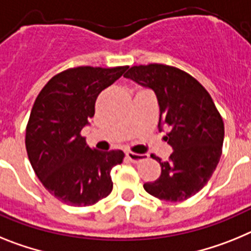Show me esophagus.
<instances>
[{
  "label": "esophagus",
  "instance_id": "esophagus-1",
  "mask_svg": "<svg viewBox=\"0 0 251 251\" xmlns=\"http://www.w3.org/2000/svg\"><path fill=\"white\" fill-rule=\"evenodd\" d=\"M126 158H127L131 163H140L147 159V155H144V154H136V152L132 151H127L126 152Z\"/></svg>",
  "mask_w": 251,
  "mask_h": 251
}]
</instances>
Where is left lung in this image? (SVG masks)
Listing matches in <instances>:
<instances>
[{"label":"left lung","instance_id":"1","mask_svg":"<svg viewBox=\"0 0 251 251\" xmlns=\"http://www.w3.org/2000/svg\"><path fill=\"white\" fill-rule=\"evenodd\" d=\"M156 95L165 141L174 149L168 162L156 155L162 174L144 189L164 201L188 200L212 177L222 154L225 127L210 93L195 77L177 67L151 63L134 65L124 74Z\"/></svg>","mask_w":251,"mask_h":251}]
</instances>
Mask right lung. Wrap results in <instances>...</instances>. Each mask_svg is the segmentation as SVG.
<instances>
[{"mask_svg": "<svg viewBox=\"0 0 251 251\" xmlns=\"http://www.w3.org/2000/svg\"><path fill=\"white\" fill-rule=\"evenodd\" d=\"M127 68L65 69L35 100L26 125V151L41 184L63 203L92 206L112 191L111 171L123 163L125 154L91 149L80 132L95 116L100 93Z\"/></svg>", "mask_w": 251, "mask_h": 251, "instance_id": "obj_1", "label": "right lung"}]
</instances>
